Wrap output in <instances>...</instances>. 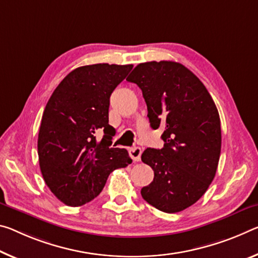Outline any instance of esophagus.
<instances>
[{
    "instance_id": "1",
    "label": "esophagus",
    "mask_w": 258,
    "mask_h": 258,
    "mask_svg": "<svg viewBox=\"0 0 258 258\" xmlns=\"http://www.w3.org/2000/svg\"><path fill=\"white\" fill-rule=\"evenodd\" d=\"M128 153H130L131 158H132L134 162H139L141 159L142 150H141L140 147H132V148H130Z\"/></svg>"
}]
</instances>
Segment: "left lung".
I'll return each instance as SVG.
<instances>
[{"label":"left lung","instance_id":"obj_1","mask_svg":"<svg viewBox=\"0 0 258 258\" xmlns=\"http://www.w3.org/2000/svg\"><path fill=\"white\" fill-rule=\"evenodd\" d=\"M126 80L142 91L151 128H165L164 147L141 155L154 170L142 198L167 214L185 210L201 199L217 171L222 131L215 102L193 72L171 60L139 64Z\"/></svg>","mask_w":258,"mask_h":258}]
</instances>
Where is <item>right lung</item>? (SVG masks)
<instances>
[{
    "mask_svg": "<svg viewBox=\"0 0 258 258\" xmlns=\"http://www.w3.org/2000/svg\"><path fill=\"white\" fill-rule=\"evenodd\" d=\"M133 65L93 64L77 68L60 81L42 114L39 164L59 201L79 207L99 195L113 170L132 163L126 149L111 148L110 95ZM104 138L99 142L97 132Z\"/></svg>",
    "mask_w": 258,
    "mask_h": 258,
    "instance_id": "right-lung-1",
    "label": "right lung"
}]
</instances>
